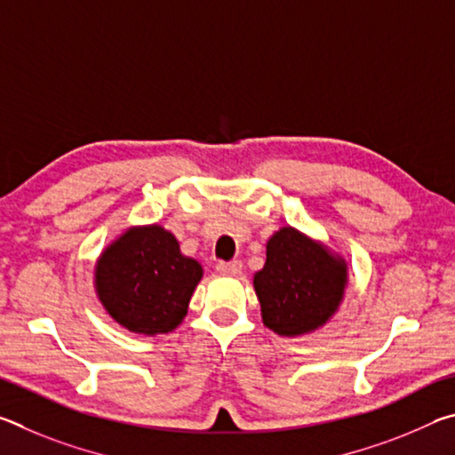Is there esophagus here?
Masks as SVG:
<instances>
[{
  "mask_svg": "<svg viewBox=\"0 0 455 455\" xmlns=\"http://www.w3.org/2000/svg\"><path fill=\"white\" fill-rule=\"evenodd\" d=\"M243 268V263L241 260H219L217 263V271L220 275H227V276H235L241 273Z\"/></svg>",
  "mask_w": 455,
  "mask_h": 455,
  "instance_id": "obj_1",
  "label": "esophagus"
}]
</instances>
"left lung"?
Listing matches in <instances>:
<instances>
[{
	"label": "left lung",
	"mask_w": 455,
	"mask_h": 455,
	"mask_svg": "<svg viewBox=\"0 0 455 455\" xmlns=\"http://www.w3.org/2000/svg\"><path fill=\"white\" fill-rule=\"evenodd\" d=\"M347 268L321 244L284 227L267 243V263L255 275L263 323L295 337L321 327L343 299Z\"/></svg>",
	"instance_id": "1"
}]
</instances>
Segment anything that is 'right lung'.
<instances>
[{"label":"right lung","instance_id":"obj_1","mask_svg":"<svg viewBox=\"0 0 455 455\" xmlns=\"http://www.w3.org/2000/svg\"><path fill=\"white\" fill-rule=\"evenodd\" d=\"M200 276L203 267L180 255L174 235L152 225L128 230L108 246L96 267V289L120 325L156 335L184 319Z\"/></svg>","mask_w":455,"mask_h":455}]
</instances>
